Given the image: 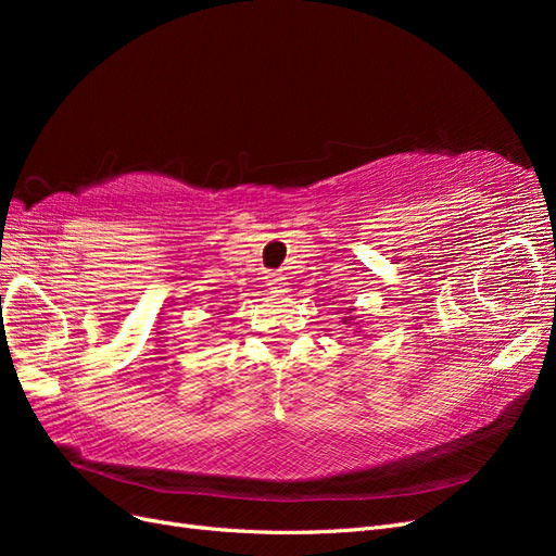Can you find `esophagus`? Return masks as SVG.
I'll use <instances>...</instances> for the list:
<instances>
[{
	"mask_svg": "<svg viewBox=\"0 0 556 556\" xmlns=\"http://www.w3.org/2000/svg\"><path fill=\"white\" fill-rule=\"evenodd\" d=\"M266 282H268V288H271V290H282L285 288V276L282 274H268L266 276Z\"/></svg>",
	"mask_w": 556,
	"mask_h": 556,
	"instance_id": "obj_1",
	"label": "esophagus"
}]
</instances>
